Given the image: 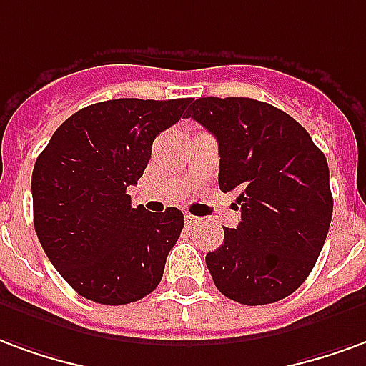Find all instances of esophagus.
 Listing matches in <instances>:
<instances>
[{
	"label": "esophagus",
	"mask_w": 366,
	"mask_h": 366,
	"mask_svg": "<svg viewBox=\"0 0 366 366\" xmlns=\"http://www.w3.org/2000/svg\"><path fill=\"white\" fill-rule=\"evenodd\" d=\"M185 220H187V224H201L202 218H197V216H193V214H185Z\"/></svg>",
	"instance_id": "obj_1"
}]
</instances>
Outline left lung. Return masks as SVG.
Masks as SVG:
<instances>
[{"instance_id":"8db88e82","label":"left lung","mask_w":366,"mask_h":366,"mask_svg":"<svg viewBox=\"0 0 366 366\" xmlns=\"http://www.w3.org/2000/svg\"><path fill=\"white\" fill-rule=\"evenodd\" d=\"M185 117L214 134L220 191L239 193L242 222L207 253L216 289L247 306L287 298L310 274L330 230L327 159L306 128L257 99H191Z\"/></svg>"}]
</instances>
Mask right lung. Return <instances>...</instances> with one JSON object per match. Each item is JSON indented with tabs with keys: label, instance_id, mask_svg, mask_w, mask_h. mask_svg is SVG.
<instances>
[{
	"label": "right lung",
	"instance_id": "obj_1",
	"mask_svg": "<svg viewBox=\"0 0 366 366\" xmlns=\"http://www.w3.org/2000/svg\"><path fill=\"white\" fill-rule=\"evenodd\" d=\"M191 99H113L58 127L33 169L34 230L64 281L87 300L130 304L150 295L183 230V212L132 209L127 189L159 132Z\"/></svg>",
	"mask_w": 366,
	"mask_h": 366
}]
</instances>
